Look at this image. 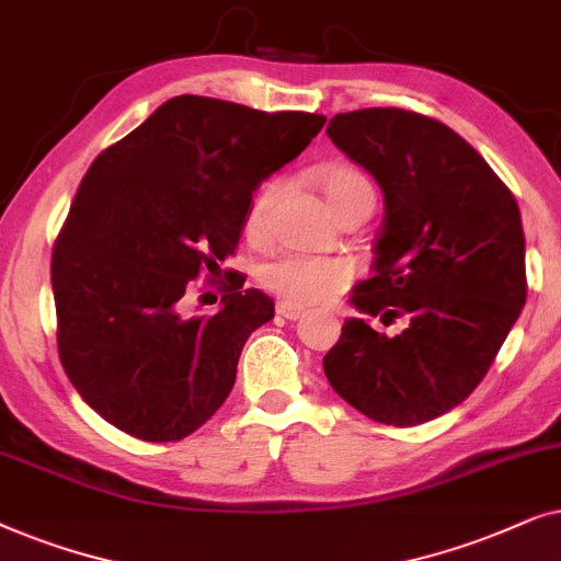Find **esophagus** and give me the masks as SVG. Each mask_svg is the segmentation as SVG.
I'll return each instance as SVG.
<instances>
[{
    "instance_id": "1",
    "label": "esophagus",
    "mask_w": 561,
    "mask_h": 561,
    "mask_svg": "<svg viewBox=\"0 0 561 561\" xmlns=\"http://www.w3.org/2000/svg\"><path fill=\"white\" fill-rule=\"evenodd\" d=\"M276 316H282L287 320H300L305 316V310L295 302H279V305H276Z\"/></svg>"
}]
</instances>
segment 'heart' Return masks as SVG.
Wrapping results in <instances>:
<instances>
[{
    "label": "heart",
    "mask_w": 561,
    "mask_h": 561,
    "mask_svg": "<svg viewBox=\"0 0 561 561\" xmlns=\"http://www.w3.org/2000/svg\"><path fill=\"white\" fill-rule=\"evenodd\" d=\"M318 186L335 215L346 210L354 199L364 197V194H375L369 179L351 167L320 169ZM268 203H272V186H266L256 197V203L251 205L249 220H245V230L251 236L261 233V228H264ZM351 276H354V266L348 261L302 256V253H285V256H276L261 268V282L282 300L295 305L328 302L348 287Z\"/></svg>",
    "instance_id": "heart-1"
}]
</instances>
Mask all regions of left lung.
I'll use <instances>...</instances> for the list:
<instances>
[{
	"label": "left lung",
	"instance_id": "8db88e82",
	"mask_svg": "<svg viewBox=\"0 0 561 561\" xmlns=\"http://www.w3.org/2000/svg\"><path fill=\"white\" fill-rule=\"evenodd\" d=\"M328 138L385 194L371 279L323 356L328 382L385 425H417L465 402L526 305V238L511 190L438 119L398 107L341 112ZM400 317L398 336L375 332Z\"/></svg>",
	"mask_w": 561,
	"mask_h": 561
}]
</instances>
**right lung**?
Here are the masks:
<instances>
[{
    "label": "right lung",
    "instance_id": "right-lung-1",
    "mask_svg": "<svg viewBox=\"0 0 561 561\" xmlns=\"http://www.w3.org/2000/svg\"><path fill=\"white\" fill-rule=\"evenodd\" d=\"M323 125L312 112L182 94L96 156L58 233L50 285L64 371L104 421L140 442H179L226 402L274 302L243 289L241 274L215 316H184V293L220 274L253 192Z\"/></svg>",
    "mask_w": 561,
    "mask_h": 561
}]
</instances>
